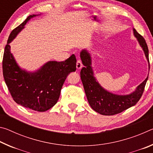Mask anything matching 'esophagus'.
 <instances>
[{
	"mask_svg": "<svg viewBox=\"0 0 153 153\" xmlns=\"http://www.w3.org/2000/svg\"><path fill=\"white\" fill-rule=\"evenodd\" d=\"M82 67V63L80 60H77L76 63V68L77 69H80Z\"/></svg>",
	"mask_w": 153,
	"mask_h": 153,
	"instance_id": "1",
	"label": "esophagus"
}]
</instances>
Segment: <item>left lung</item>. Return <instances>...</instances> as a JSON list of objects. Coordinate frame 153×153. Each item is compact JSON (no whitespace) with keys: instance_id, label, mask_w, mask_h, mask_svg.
<instances>
[{"instance_id":"left-lung-1","label":"left lung","mask_w":153,"mask_h":153,"mask_svg":"<svg viewBox=\"0 0 153 153\" xmlns=\"http://www.w3.org/2000/svg\"><path fill=\"white\" fill-rule=\"evenodd\" d=\"M133 32L134 36L144 51L150 69L149 48L146 41L134 28H133ZM80 58L84 66L80 71V77L90 107L96 112L103 115H113L128 109L138 102L144 92L149 75L144 81L136 88L135 91L131 94L126 95L115 94L103 88L94 77L92 67V57L88 51L86 49L82 50L80 52Z\"/></svg>"}]
</instances>
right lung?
Returning <instances> with one entry per match:
<instances>
[{
  "label": "right lung",
  "mask_w": 153,
  "mask_h": 153,
  "mask_svg": "<svg viewBox=\"0 0 153 153\" xmlns=\"http://www.w3.org/2000/svg\"><path fill=\"white\" fill-rule=\"evenodd\" d=\"M40 15L28 16L10 33L4 48L2 73L15 102L25 108L44 112L57 102L65 80L69 74L76 70V58L72 55L65 61H48L33 72L27 71L18 65L11 53L9 44L32 18Z\"/></svg>",
  "instance_id": "right-lung-1"
}]
</instances>
